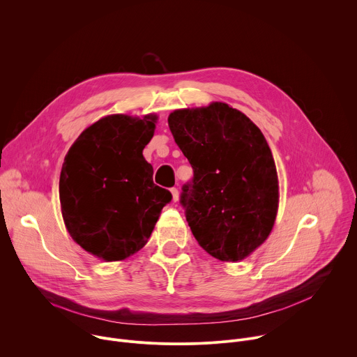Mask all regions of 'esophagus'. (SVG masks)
<instances>
[{
  "mask_svg": "<svg viewBox=\"0 0 357 357\" xmlns=\"http://www.w3.org/2000/svg\"><path fill=\"white\" fill-rule=\"evenodd\" d=\"M171 193H172V200L174 202H178L179 200V190L176 188H172L171 189Z\"/></svg>",
  "mask_w": 357,
  "mask_h": 357,
  "instance_id": "obj_1",
  "label": "esophagus"
}]
</instances>
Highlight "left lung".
Returning <instances> with one entry per match:
<instances>
[{
	"instance_id": "8db88e82",
	"label": "left lung",
	"mask_w": 357,
	"mask_h": 357,
	"mask_svg": "<svg viewBox=\"0 0 357 357\" xmlns=\"http://www.w3.org/2000/svg\"><path fill=\"white\" fill-rule=\"evenodd\" d=\"M175 142L193 168L181 203L199 245L220 261H238L270 236L278 211L271 149L245 114L215 101L168 117Z\"/></svg>"
}]
</instances>
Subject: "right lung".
<instances>
[{
    "label": "right lung",
    "instance_id": "add662e5",
    "mask_svg": "<svg viewBox=\"0 0 357 357\" xmlns=\"http://www.w3.org/2000/svg\"><path fill=\"white\" fill-rule=\"evenodd\" d=\"M157 120L155 114L100 119L65 157L59 199L66 229L105 261L126 260L141 250L172 199L152 181L154 169L142 155Z\"/></svg>",
    "mask_w": 357,
    "mask_h": 357
}]
</instances>
